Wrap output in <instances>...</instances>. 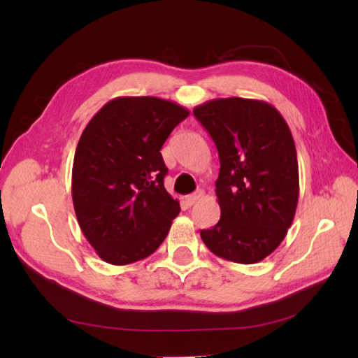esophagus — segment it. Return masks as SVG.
<instances>
[{"label": "esophagus", "mask_w": 358, "mask_h": 358, "mask_svg": "<svg viewBox=\"0 0 358 358\" xmlns=\"http://www.w3.org/2000/svg\"><path fill=\"white\" fill-rule=\"evenodd\" d=\"M203 196V191H199V192H195V194H191V195H186L185 199H183V203L186 204L187 208H191V206H194V204L199 201L200 199Z\"/></svg>", "instance_id": "esophagus-1"}]
</instances>
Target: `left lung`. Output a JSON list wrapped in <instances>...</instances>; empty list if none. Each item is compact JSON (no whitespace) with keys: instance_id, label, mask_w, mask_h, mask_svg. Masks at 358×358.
Segmentation results:
<instances>
[{"instance_id":"obj_1","label":"left lung","mask_w":358,"mask_h":358,"mask_svg":"<svg viewBox=\"0 0 358 358\" xmlns=\"http://www.w3.org/2000/svg\"><path fill=\"white\" fill-rule=\"evenodd\" d=\"M195 118L220 157L215 194L220 222L200 232L210 252L227 262H262L285 240L299 203L295 143L272 104L217 98L196 106Z\"/></svg>"}]
</instances>
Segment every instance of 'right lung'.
Instances as JSON below:
<instances>
[{
    "instance_id": "1",
    "label": "right lung",
    "mask_w": 358,
    "mask_h": 358,
    "mask_svg": "<svg viewBox=\"0 0 358 358\" xmlns=\"http://www.w3.org/2000/svg\"><path fill=\"white\" fill-rule=\"evenodd\" d=\"M189 110L157 96H118L83 131L72 200L83 234L109 264H131L164 241L180 203L164 189L162 152Z\"/></svg>"
}]
</instances>
